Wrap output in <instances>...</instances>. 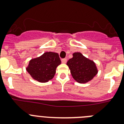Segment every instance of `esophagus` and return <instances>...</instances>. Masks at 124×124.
Masks as SVG:
<instances>
[{"instance_id":"1","label":"esophagus","mask_w":124,"mask_h":124,"mask_svg":"<svg viewBox=\"0 0 124 124\" xmlns=\"http://www.w3.org/2000/svg\"><path fill=\"white\" fill-rule=\"evenodd\" d=\"M61 62H62L63 63H66L67 62V59L66 58L61 59Z\"/></svg>"}]
</instances>
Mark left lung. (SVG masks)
<instances>
[{"mask_svg":"<svg viewBox=\"0 0 124 124\" xmlns=\"http://www.w3.org/2000/svg\"><path fill=\"white\" fill-rule=\"evenodd\" d=\"M72 78L79 83H86L96 76V66L93 61L86 58L80 53H73V57L67 62Z\"/></svg>","mask_w":124,"mask_h":124,"instance_id":"obj_1","label":"left lung"}]
</instances>
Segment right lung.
<instances>
[{
	"label": "right lung",
	"mask_w": 124,
	"mask_h": 124,
	"mask_svg": "<svg viewBox=\"0 0 124 124\" xmlns=\"http://www.w3.org/2000/svg\"><path fill=\"white\" fill-rule=\"evenodd\" d=\"M61 64L59 54L45 52L40 57L29 61L26 70L32 78L40 82H46L53 79L56 69Z\"/></svg>",
	"instance_id": "obj_1"
}]
</instances>
